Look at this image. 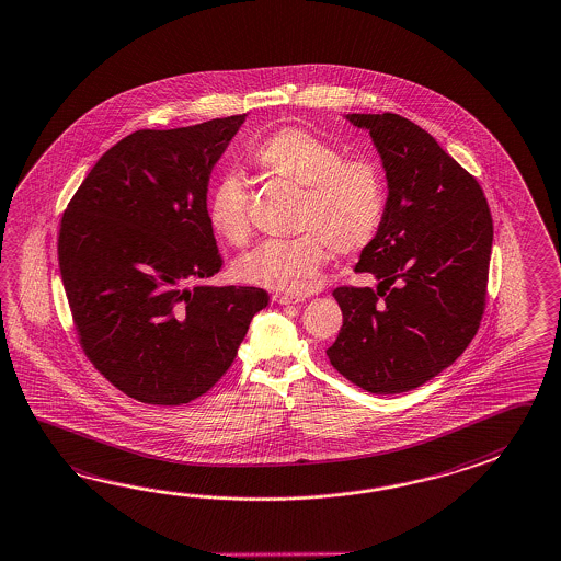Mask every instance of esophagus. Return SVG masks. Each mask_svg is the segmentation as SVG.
<instances>
[{
  "instance_id": "1",
  "label": "esophagus",
  "mask_w": 561,
  "mask_h": 561,
  "mask_svg": "<svg viewBox=\"0 0 561 561\" xmlns=\"http://www.w3.org/2000/svg\"><path fill=\"white\" fill-rule=\"evenodd\" d=\"M272 301L279 304V306H291V304H299V301H304V299L294 298V296H282V294H274V296H272Z\"/></svg>"
}]
</instances>
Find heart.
I'll return each mask as SVG.
<instances>
[{
    "instance_id": "b5f03b06",
    "label": "heart",
    "mask_w": 561,
    "mask_h": 561,
    "mask_svg": "<svg viewBox=\"0 0 561 561\" xmlns=\"http://www.w3.org/2000/svg\"><path fill=\"white\" fill-rule=\"evenodd\" d=\"M251 159L263 173L301 188L294 239L263 241L236 262L245 284L291 296L308 294L322 279L332 251L352 255L373 241L387 209L380 169L368 159H344V152L306 128L287 126L260 140ZM245 176L227 173L209 197L213 231L231 245H245L251 225Z\"/></svg>"
}]
</instances>
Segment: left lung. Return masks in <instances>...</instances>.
<instances>
[{
  "instance_id": "obj_1",
  "label": "left lung",
  "mask_w": 561,
  "mask_h": 561,
  "mask_svg": "<svg viewBox=\"0 0 561 561\" xmlns=\"http://www.w3.org/2000/svg\"><path fill=\"white\" fill-rule=\"evenodd\" d=\"M346 121L370 133L388 197L356 263L378 287L334 289L344 322L325 354L356 387L399 394L443 373L477 334L493 219L477 179L421 126L392 113Z\"/></svg>"
}]
</instances>
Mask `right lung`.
Listing matches in <instances>:
<instances>
[{"label":"right lung","mask_w":561,"mask_h":561,"mask_svg":"<svg viewBox=\"0 0 561 561\" xmlns=\"http://www.w3.org/2000/svg\"><path fill=\"white\" fill-rule=\"evenodd\" d=\"M245 116L128 135L64 211L58 262L76 332L130 399L176 407L205 394L270 301L262 287L205 284L224 263L209 179Z\"/></svg>","instance_id":"obj_1"}]
</instances>
